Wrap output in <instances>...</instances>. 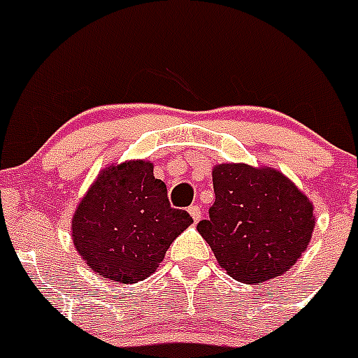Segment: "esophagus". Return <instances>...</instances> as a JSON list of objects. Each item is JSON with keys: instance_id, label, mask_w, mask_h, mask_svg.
Returning a JSON list of instances; mask_svg holds the SVG:
<instances>
[{"instance_id": "obj_1", "label": "esophagus", "mask_w": 358, "mask_h": 358, "mask_svg": "<svg viewBox=\"0 0 358 358\" xmlns=\"http://www.w3.org/2000/svg\"><path fill=\"white\" fill-rule=\"evenodd\" d=\"M188 213H190L192 219H194L195 222L199 221L201 215H203V212H201V206H199V204H192L190 208H188Z\"/></svg>"}]
</instances>
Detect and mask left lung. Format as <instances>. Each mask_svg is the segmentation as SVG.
<instances>
[{
	"label": "left lung",
	"instance_id": "left-lung-1",
	"mask_svg": "<svg viewBox=\"0 0 358 358\" xmlns=\"http://www.w3.org/2000/svg\"><path fill=\"white\" fill-rule=\"evenodd\" d=\"M215 203L197 230L235 280L264 282L288 271L308 248L313 206L271 168L217 164Z\"/></svg>",
	"mask_w": 358,
	"mask_h": 358
}]
</instances>
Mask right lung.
Returning <instances> with one entry per match:
<instances>
[{"instance_id":"1","label":"right lung","mask_w":358,"mask_h":358,"mask_svg":"<svg viewBox=\"0 0 358 358\" xmlns=\"http://www.w3.org/2000/svg\"><path fill=\"white\" fill-rule=\"evenodd\" d=\"M192 222L186 210L172 208L152 163L130 161L97 177L79 203L72 239L97 275L132 284L157 270L173 239Z\"/></svg>"}]
</instances>
